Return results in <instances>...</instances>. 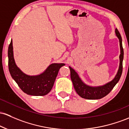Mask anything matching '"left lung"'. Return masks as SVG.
<instances>
[{"label":"left lung","mask_w":129,"mask_h":129,"mask_svg":"<svg viewBox=\"0 0 129 129\" xmlns=\"http://www.w3.org/2000/svg\"><path fill=\"white\" fill-rule=\"evenodd\" d=\"M116 35L119 40L120 49H121V54L119 56L120 63L119 70L114 78L107 84L103 86H96L92 87L86 84L83 83L78 75L73 70L72 67H69L70 70V77L73 83V86L75 89L76 93L82 98L89 100H95V99H100L104 97L107 95L111 92L113 87L117 84V82L119 80L122 72V61L124 58V50H123L122 45V38H121L120 33L118 30L116 29Z\"/></svg>","instance_id":"1"}]
</instances>
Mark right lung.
<instances>
[{"label":"right lung","mask_w":129,"mask_h":129,"mask_svg":"<svg viewBox=\"0 0 129 129\" xmlns=\"http://www.w3.org/2000/svg\"><path fill=\"white\" fill-rule=\"evenodd\" d=\"M8 69L13 79L24 92L30 95L43 96L48 94L54 85L59 69L65 66L64 63H52L43 73L39 75H27L21 71L15 63L12 40L8 46Z\"/></svg>","instance_id":"add662e5"}]
</instances>
